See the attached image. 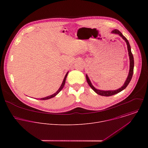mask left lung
<instances>
[{
  "label": "left lung",
  "mask_w": 148,
  "mask_h": 148,
  "mask_svg": "<svg viewBox=\"0 0 148 148\" xmlns=\"http://www.w3.org/2000/svg\"><path fill=\"white\" fill-rule=\"evenodd\" d=\"M111 33L113 34H118L119 36H121L126 42V45H127V49H128V55L130 57V70H129V73H128V75L126 78V81H125L123 85L119 88H118V90H108V91H104V90H98L96 88H95L89 78V77H88L87 74H86V79L87 81V82L88 84V85L90 86V87L98 95H102V96H105V97H109V96H111L115 94H116L119 92H120L121 91H122V90H123L124 89L126 88V87L128 86V85L129 84V83L130 82L132 75H133V73H134V56L133 54L131 52V46L130 45V43L128 40L126 39V38L123 36V34L118 30L116 29H115L114 30H113Z\"/></svg>",
  "instance_id": "obj_1"
}]
</instances>
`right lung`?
I'll return each mask as SVG.
<instances>
[{"label":"right lung","instance_id":"1","mask_svg":"<svg viewBox=\"0 0 148 148\" xmlns=\"http://www.w3.org/2000/svg\"><path fill=\"white\" fill-rule=\"evenodd\" d=\"M68 73H69V71L66 73V75H65V77H64V79H63V81H62V84H61V86L60 87V88H59V89L54 93V94H52V95H49V96H48V97H44V98H40V100H46V99H50V98H53V97H54L55 96H56L60 91H61V90L63 88V87H64V85H65V83H66V78H67V75H68Z\"/></svg>","mask_w":148,"mask_h":148}]
</instances>
